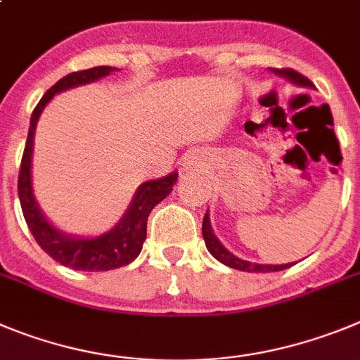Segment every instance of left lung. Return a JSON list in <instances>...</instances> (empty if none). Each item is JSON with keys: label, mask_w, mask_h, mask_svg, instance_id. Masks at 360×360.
<instances>
[{"label": "left lung", "mask_w": 360, "mask_h": 360, "mask_svg": "<svg viewBox=\"0 0 360 360\" xmlns=\"http://www.w3.org/2000/svg\"><path fill=\"white\" fill-rule=\"evenodd\" d=\"M273 71L276 73V75L287 77L290 82L297 84V86H303V87L314 86V84L310 82L305 75L297 73V71L292 70V68H281V70L273 68ZM202 236H204V242H206V248H208V251L212 252L217 260L222 262V264H226V265H229V267H233V269H238V271H248V273H274V271H283V269L294 265V264H285V265L251 264V262H248V260H240V258H236L235 255H231V252H229L224 245L220 244L219 238L213 235L212 224H210L208 212H206V215H204V219H202Z\"/></svg>", "instance_id": "obj_1"}]
</instances>
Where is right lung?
Returning a JSON list of instances; mask_svg holds the SVG:
<instances>
[{"label": "right lung", "mask_w": 360, "mask_h": 360, "mask_svg": "<svg viewBox=\"0 0 360 360\" xmlns=\"http://www.w3.org/2000/svg\"><path fill=\"white\" fill-rule=\"evenodd\" d=\"M115 70L116 68L111 66H96L89 68V70L73 71L70 75L63 77L59 82L53 84L44 93L41 102L35 105L34 112H32L27 145H25L21 168H19L18 193L28 229L44 252H48L55 262H59L64 267L75 269V271H109V269H118L122 265L131 264L143 248L145 236H147L148 213L158 202H161L168 193L172 192L174 183L177 181V172H172L161 179H152L141 184L136 192L131 208L127 210L124 219L120 220L118 226L109 233L95 236V238H71V236L57 231L39 210L34 193H32L30 163L35 125H37V120L43 112L44 105L50 102L55 93L98 80Z\"/></svg>", "instance_id": "1"}]
</instances>
